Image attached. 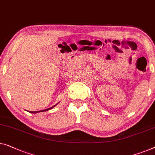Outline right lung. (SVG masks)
I'll return each instance as SVG.
<instances>
[{
	"instance_id": "obj_1",
	"label": "right lung",
	"mask_w": 155,
	"mask_h": 155,
	"mask_svg": "<svg viewBox=\"0 0 155 155\" xmlns=\"http://www.w3.org/2000/svg\"><path fill=\"white\" fill-rule=\"evenodd\" d=\"M55 106H54V107H51V108H47V109H45V110H39V111H29L30 113H32V114H36V113H38V112H43V111H46V110H50V109H51V108H53V107H54Z\"/></svg>"
}]
</instances>
